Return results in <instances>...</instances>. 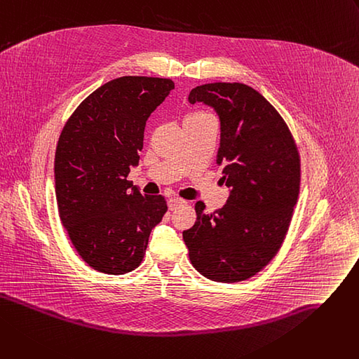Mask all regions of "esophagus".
<instances>
[{"label": "esophagus", "instance_id": "esophagus-1", "mask_svg": "<svg viewBox=\"0 0 359 359\" xmlns=\"http://www.w3.org/2000/svg\"><path fill=\"white\" fill-rule=\"evenodd\" d=\"M184 203H186L184 201L177 199V198H172V199H169V202H167V205H169V209H170V210H176L179 206H182V205H184Z\"/></svg>", "mask_w": 359, "mask_h": 359}]
</instances>
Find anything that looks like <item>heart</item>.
Instances as JSON below:
<instances>
[{
	"label": "heart",
	"mask_w": 359,
	"mask_h": 359,
	"mask_svg": "<svg viewBox=\"0 0 359 359\" xmlns=\"http://www.w3.org/2000/svg\"><path fill=\"white\" fill-rule=\"evenodd\" d=\"M199 116H209V115L205 112H194V114H190L187 118H199Z\"/></svg>",
	"instance_id": "1"
}]
</instances>
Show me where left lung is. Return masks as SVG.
<instances>
[{
  "instance_id": "obj_1",
  "label": "left lung",
  "mask_w": 359,
  "mask_h": 359,
  "mask_svg": "<svg viewBox=\"0 0 359 359\" xmlns=\"http://www.w3.org/2000/svg\"><path fill=\"white\" fill-rule=\"evenodd\" d=\"M189 102L210 107L219 119L217 164L229 187L224 208L183 231L192 266L219 283L243 281L264 269L287 233L300 187V160L284 119L259 92L244 83L194 88Z\"/></svg>"
}]
</instances>
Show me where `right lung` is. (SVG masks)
Instances as JSON below:
<instances>
[{
	"label": "right lung",
	"instance_id": "1",
	"mask_svg": "<svg viewBox=\"0 0 359 359\" xmlns=\"http://www.w3.org/2000/svg\"><path fill=\"white\" fill-rule=\"evenodd\" d=\"M175 83L123 76L93 90L72 114L56 149L60 221L85 262L105 274L137 269L151 229L167 210L163 196L141 195L127 180L138 165L146 123Z\"/></svg>",
	"mask_w": 359,
	"mask_h": 359
}]
</instances>
